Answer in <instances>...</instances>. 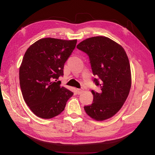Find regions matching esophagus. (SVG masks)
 <instances>
[{"instance_id": "esophagus-1", "label": "esophagus", "mask_w": 155, "mask_h": 155, "mask_svg": "<svg viewBox=\"0 0 155 155\" xmlns=\"http://www.w3.org/2000/svg\"><path fill=\"white\" fill-rule=\"evenodd\" d=\"M83 92V90L80 88H78L77 89V93L78 94H81Z\"/></svg>"}]
</instances>
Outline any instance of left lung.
<instances>
[{
    "label": "left lung",
    "instance_id": "8db88e82",
    "mask_svg": "<svg viewBox=\"0 0 155 155\" xmlns=\"http://www.w3.org/2000/svg\"><path fill=\"white\" fill-rule=\"evenodd\" d=\"M77 48L88 56L94 83L100 92L94 90L93 103L84 107L86 113L97 121L111 118L123 106L131 87L129 61L123 47L106 37L87 39Z\"/></svg>",
    "mask_w": 155,
    "mask_h": 155
}]
</instances>
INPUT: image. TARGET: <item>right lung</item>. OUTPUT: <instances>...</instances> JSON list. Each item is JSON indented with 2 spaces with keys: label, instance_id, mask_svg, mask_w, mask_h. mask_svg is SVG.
I'll return each mask as SVG.
<instances>
[{
  "label": "right lung",
  "instance_id": "add662e5",
  "mask_svg": "<svg viewBox=\"0 0 155 155\" xmlns=\"http://www.w3.org/2000/svg\"><path fill=\"white\" fill-rule=\"evenodd\" d=\"M77 40L44 38L28 48L19 69L23 98L36 116L50 119L59 115L74 93L61 87L64 64Z\"/></svg>",
  "mask_w": 155,
  "mask_h": 155
}]
</instances>
